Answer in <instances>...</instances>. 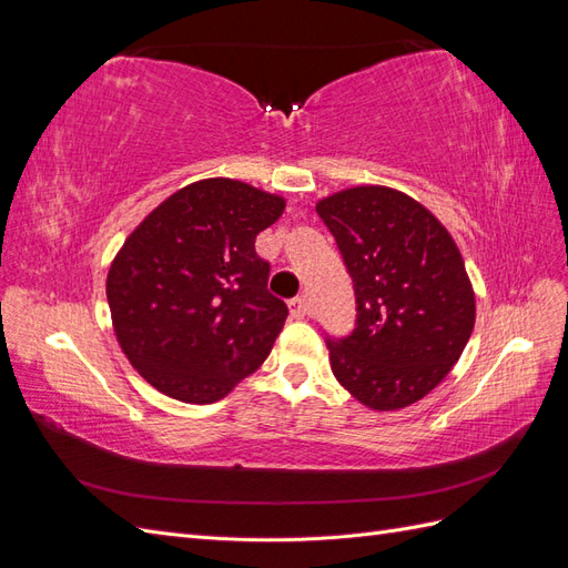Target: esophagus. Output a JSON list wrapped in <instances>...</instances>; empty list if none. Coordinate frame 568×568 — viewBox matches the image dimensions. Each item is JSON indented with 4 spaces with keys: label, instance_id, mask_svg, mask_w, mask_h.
Returning <instances> with one entry per match:
<instances>
[{
    "label": "esophagus",
    "instance_id": "obj_1",
    "mask_svg": "<svg viewBox=\"0 0 568 568\" xmlns=\"http://www.w3.org/2000/svg\"><path fill=\"white\" fill-rule=\"evenodd\" d=\"M288 311H291V317H296V320L305 317V315H307V301H305L303 296L291 298V301H288Z\"/></svg>",
    "mask_w": 568,
    "mask_h": 568
}]
</instances>
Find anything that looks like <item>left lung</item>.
Returning a JSON list of instances; mask_svg holds the SVG:
<instances>
[{
  "label": "left lung",
  "mask_w": 568,
  "mask_h": 568,
  "mask_svg": "<svg viewBox=\"0 0 568 568\" xmlns=\"http://www.w3.org/2000/svg\"><path fill=\"white\" fill-rule=\"evenodd\" d=\"M355 294V329L326 338L338 384L388 412L422 400L459 359L476 301L459 248L422 203L353 186L317 203Z\"/></svg>",
  "instance_id": "1"
}]
</instances>
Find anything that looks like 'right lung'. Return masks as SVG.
Wrapping results in <instances>:
<instances>
[{
	"instance_id": "right-lung-1",
	"label": "right lung",
	"mask_w": 568,
	"mask_h": 568,
	"mask_svg": "<svg viewBox=\"0 0 568 568\" xmlns=\"http://www.w3.org/2000/svg\"><path fill=\"white\" fill-rule=\"evenodd\" d=\"M284 199L236 180L189 184L115 255L106 298L120 348L144 379L182 403H215L265 363L288 307L267 291L255 236Z\"/></svg>"
}]
</instances>
